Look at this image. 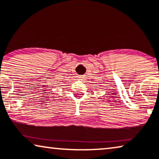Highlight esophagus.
Instances as JSON below:
<instances>
[{
	"label": "esophagus",
	"mask_w": 159,
	"mask_h": 159,
	"mask_svg": "<svg viewBox=\"0 0 159 159\" xmlns=\"http://www.w3.org/2000/svg\"><path fill=\"white\" fill-rule=\"evenodd\" d=\"M84 76H79V80H84Z\"/></svg>",
	"instance_id": "obj_1"
}]
</instances>
